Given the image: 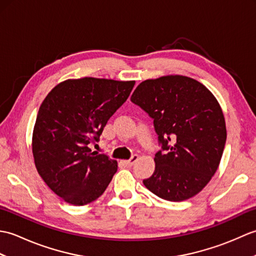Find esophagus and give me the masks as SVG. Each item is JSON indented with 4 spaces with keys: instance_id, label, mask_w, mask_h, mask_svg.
Listing matches in <instances>:
<instances>
[{
    "instance_id": "obj_1",
    "label": "esophagus",
    "mask_w": 256,
    "mask_h": 256,
    "mask_svg": "<svg viewBox=\"0 0 256 256\" xmlns=\"http://www.w3.org/2000/svg\"><path fill=\"white\" fill-rule=\"evenodd\" d=\"M138 160V155H133L131 158H130L128 160H126V165L133 166L135 164V162H136Z\"/></svg>"
}]
</instances>
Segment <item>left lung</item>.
<instances>
[{
	"label": "left lung",
	"mask_w": 256,
	"mask_h": 256,
	"mask_svg": "<svg viewBox=\"0 0 256 256\" xmlns=\"http://www.w3.org/2000/svg\"><path fill=\"white\" fill-rule=\"evenodd\" d=\"M131 101L154 120L162 150L155 172L143 184L170 201H182L202 190L224 153L226 128L214 96L192 78L170 74L140 82Z\"/></svg>",
	"instance_id": "obj_1"
}]
</instances>
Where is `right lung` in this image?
I'll return each instance as SVG.
<instances>
[{"label": "right lung", "mask_w": 256, "mask_h": 256, "mask_svg": "<svg viewBox=\"0 0 256 256\" xmlns=\"http://www.w3.org/2000/svg\"><path fill=\"white\" fill-rule=\"evenodd\" d=\"M135 81L84 77L58 84L38 110L32 150L42 180L74 206L104 192L118 162L89 148L108 120L126 101Z\"/></svg>", "instance_id": "obj_1"}]
</instances>
